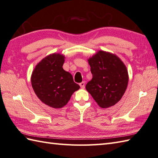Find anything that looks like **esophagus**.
Returning <instances> with one entry per match:
<instances>
[{
	"label": "esophagus",
	"instance_id": "1",
	"mask_svg": "<svg viewBox=\"0 0 158 158\" xmlns=\"http://www.w3.org/2000/svg\"><path fill=\"white\" fill-rule=\"evenodd\" d=\"M79 85L80 86V87H81V89L85 88V82H82L81 83H80Z\"/></svg>",
	"mask_w": 158,
	"mask_h": 158
}]
</instances>
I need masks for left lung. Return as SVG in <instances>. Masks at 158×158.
<instances>
[{
	"label": "left lung",
	"instance_id": "obj_1",
	"mask_svg": "<svg viewBox=\"0 0 158 158\" xmlns=\"http://www.w3.org/2000/svg\"><path fill=\"white\" fill-rule=\"evenodd\" d=\"M93 78L86 89L102 108L114 106L127 90L128 74L127 67L118 56L99 51L88 59Z\"/></svg>",
	"mask_w": 158,
	"mask_h": 158
}]
</instances>
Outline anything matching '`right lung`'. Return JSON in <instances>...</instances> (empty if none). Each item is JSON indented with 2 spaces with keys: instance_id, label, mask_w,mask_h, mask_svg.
Instances as JSON below:
<instances>
[{
  "instance_id": "right-lung-1",
  "label": "right lung",
  "mask_w": 158,
  "mask_h": 158,
  "mask_svg": "<svg viewBox=\"0 0 158 158\" xmlns=\"http://www.w3.org/2000/svg\"><path fill=\"white\" fill-rule=\"evenodd\" d=\"M64 61L63 55L51 54L36 65L31 76V86L38 99L55 109L65 106L80 89L71 73L63 69Z\"/></svg>"
}]
</instances>
